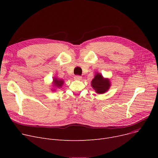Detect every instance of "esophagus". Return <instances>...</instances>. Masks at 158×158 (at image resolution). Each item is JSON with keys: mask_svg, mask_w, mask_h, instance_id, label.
<instances>
[{"mask_svg": "<svg viewBox=\"0 0 158 158\" xmlns=\"http://www.w3.org/2000/svg\"><path fill=\"white\" fill-rule=\"evenodd\" d=\"M74 80H77V81H79V80H81L82 79V77L80 76H76L74 77Z\"/></svg>", "mask_w": 158, "mask_h": 158, "instance_id": "1", "label": "esophagus"}]
</instances>
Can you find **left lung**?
I'll use <instances>...</instances> for the list:
<instances>
[{
	"mask_svg": "<svg viewBox=\"0 0 158 158\" xmlns=\"http://www.w3.org/2000/svg\"><path fill=\"white\" fill-rule=\"evenodd\" d=\"M91 85L98 94H103L109 90L111 82L108 78H105L100 73L96 72L95 77L91 82Z\"/></svg>",
	"mask_w": 158,
	"mask_h": 158,
	"instance_id": "1",
	"label": "left lung"
}]
</instances>
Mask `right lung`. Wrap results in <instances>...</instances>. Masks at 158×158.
<instances>
[{"label":"right lung","mask_w":158,"mask_h":158,"mask_svg":"<svg viewBox=\"0 0 158 158\" xmlns=\"http://www.w3.org/2000/svg\"><path fill=\"white\" fill-rule=\"evenodd\" d=\"M63 84H64L63 79H61L57 77H54L53 82H52V86L54 88H52V91H56V88H61Z\"/></svg>","instance_id":"right-lung-1"}]
</instances>
